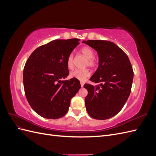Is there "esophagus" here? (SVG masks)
<instances>
[{
  "label": "esophagus",
  "instance_id": "34e87169",
  "mask_svg": "<svg viewBox=\"0 0 156 156\" xmlns=\"http://www.w3.org/2000/svg\"><path fill=\"white\" fill-rule=\"evenodd\" d=\"M83 86H84V83L83 82H81V87H83Z\"/></svg>",
  "mask_w": 156,
  "mask_h": 156
}]
</instances>
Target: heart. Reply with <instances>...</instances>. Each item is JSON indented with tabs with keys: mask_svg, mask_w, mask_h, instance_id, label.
Listing matches in <instances>:
<instances>
[{
	"mask_svg": "<svg viewBox=\"0 0 156 156\" xmlns=\"http://www.w3.org/2000/svg\"><path fill=\"white\" fill-rule=\"evenodd\" d=\"M81 54L87 58V61L85 62V66L94 68H95L98 64V60L94 57V51L88 46H84L81 49ZM66 64L68 69H72L74 66V56L73 54H70L67 58ZM90 72L88 69H75L71 72L69 73L70 78L76 79L79 81H84L87 79Z\"/></svg>",
	"mask_w": 156,
	"mask_h": 156,
	"instance_id": "obj_1",
	"label": "heart"
}]
</instances>
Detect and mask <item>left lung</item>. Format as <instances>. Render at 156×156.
Returning <instances> with one entry per match:
<instances>
[{
    "label": "left lung",
    "instance_id": "1",
    "mask_svg": "<svg viewBox=\"0 0 156 156\" xmlns=\"http://www.w3.org/2000/svg\"><path fill=\"white\" fill-rule=\"evenodd\" d=\"M83 43L95 49L99 56L98 68L90 79L99 84L84 85L88 90L87 111L94 119H110L121 111L129 96L133 68L128 56L113 42L89 40Z\"/></svg>",
    "mask_w": 156,
    "mask_h": 156
}]
</instances>
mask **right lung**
<instances>
[{"mask_svg":"<svg viewBox=\"0 0 156 156\" xmlns=\"http://www.w3.org/2000/svg\"><path fill=\"white\" fill-rule=\"evenodd\" d=\"M79 39L55 40L35 49L23 69L27 100L37 114L48 119L64 116L72 98L81 88L79 80H65L66 60L79 44Z\"/></svg>","mask_w":156,"mask_h":156,"instance_id":"right-lung-1","label":"right lung"}]
</instances>
